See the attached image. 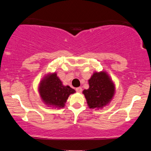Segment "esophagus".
Listing matches in <instances>:
<instances>
[{
    "label": "esophagus",
    "instance_id": "obj_1",
    "mask_svg": "<svg viewBox=\"0 0 151 151\" xmlns=\"http://www.w3.org/2000/svg\"><path fill=\"white\" fill-rule=\"evenodd\" d=\"M76 91L77 92H79V93H81L82 92V88L81 87H79V88H76Z\"/></svg>",
    "mask_w": 151,
    "mask_h": 151
}]
</instances>
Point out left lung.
I'll return each instance as SVG.
<instances>
[{
    "label": "left lung",
    "instance_id": "1",
    "mask_svg": "<svg viewBox=\"0 0 151 151\" xmlns=\"http://www.w3.org/2000/svg\"><path fill=\"white\" fill-rule=\"evenodd\" d=\"M88 83L89 88L83 91L88 107L99 110L108 106L115 94V85L107 72H94Z\"/></svg>",
    "mask_w": 151,
    "mask_h": 151
}]
</instances>
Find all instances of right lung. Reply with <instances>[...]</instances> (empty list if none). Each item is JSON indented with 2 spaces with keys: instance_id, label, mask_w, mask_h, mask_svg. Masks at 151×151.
I'll return each instance as SVG.
<instances>
[{
  "instance_id": "1",
  "label": "right lung",
  "mask_w": 151,
  "mask_h": 151,
  "mask_svg": "<svg viewBox=\"0 0 151 151\" xmlns=\"http://www.w3.org/2000/svg\"><path fill=\"white\" fill-rule=\"evenodd\" d=\"M38 91L42 101L48 107L63 108L70 94L76 91L69 86H64L57 72H48L39 84Z\"/></svg>"
}]
</instances>
